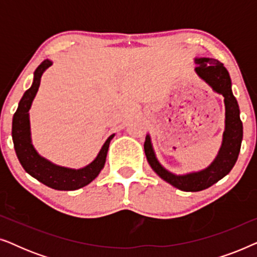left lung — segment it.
I'll list each match as a JSON object with an SVG mask.
<instances>
[{"label":"left lung","mask_w":257,"mask_h":257,"mask_svg":"<svg viewBox=\"0 0 257 257\" xmlns=\"http://www.w3.org/2000/svg\"><path fill=\"white\" fill-rule=\"evenodd\" d=\"M195 62L198 63V66L195 68L196 73L203 80H206L213 87V90H215L216 92L221 93L224 97L226 131L223 133V143L219 156L206 170L198 172V173L179 175L178 177V175L170 173L158 163L153 153L152 146H151L149 136L146 137L145 144H144L147 161L153 168V171L168 184L185 192L202 191V189L210 187L220 179H222L224 175L229 173L237 160L241 149L242 136H243L240 110H238L236 99L231 93V82L227 69L217 59L199 58L195 59Z\"/></svg>","instance_id":"8db88e82"}]
</instances>
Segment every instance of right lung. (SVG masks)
<instances>
[{
    "instance_id": "right-lung-1",
    "label": "right lung",
    "mask_w": 257,
    "mask_h": 257,
    "mask_svg": "<svg viewBox=\"0 0 257 257\" xmlns=\"http://www.w3.org/2000/svg\"><path fill=\"white\" fill-rule=\"evenodd\" d=\"M50 65L51 62L48 59L38 65L34 73L33 85L24 92L22 99L20 100L19 107L13 118L12 135L14 147H15L16 156L19 158L21 165L31 177L37 179L38 181L48 187L57 189V191H75V189L82 188L90 184L103 170L108 146H110V142L114 135L108 137L96 159L80 170L56 166L50 161L38 156L34 146L31 145L29 113L28 112L30 110L31 103H33L38 87H40L41 77L43 75L44 70Z\"/></svg>"
}]
</instances>
